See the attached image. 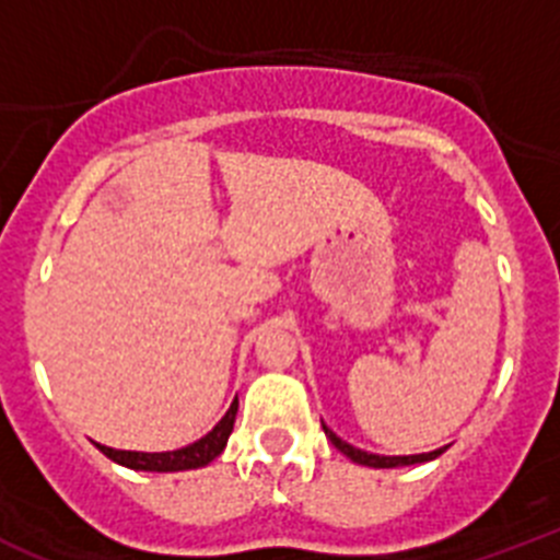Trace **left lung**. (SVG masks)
I'll list each match as a JSON object with an SVG mask.
<instances>
[{
	"mask_svg": "<svg viewBox=\"0 0 560 560\" xmlns=\"http://www.w3.org/2000/svg\"><path fill=\"white\" fill-rule=\"evenodd\" d=\"M323 429H325V434H328L330 443H334V446L339 448V452L345 454V457H350V459H353V463H359V465H368V468H400V465L429 463V459L440 457V454H443L448 448V446H443V448H434V452H429V454H400V457H387V454L361 452V448L350 446V443H345V440H341V438H336V434L330 432V429L325 427V423H323Z\"/></svg>",
	"mask_w": 560,
	"mask_h": 560,
	"instance_id": "1",
	"label": "left lung"
}]
</instances>
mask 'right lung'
<instances>
[{"label":"right lung","instance_id":"1","mask_svg":"<svg viewBox=\"0 0 560 560\" xmlns=\"http://www.w3.org/2000/svg\"><path fill=\"white\" fill-rule=\"evenodd\" d=\"M237 415V398L232 400V407L226 409L224 418L210 429L201 440L190 443L185 448H176V452H117V448H108L97 443L103 454L108 459H114L117 465H126L131 471H156V474H171V471H192V468H205L207 463L219 457L226 448V440H230L232 427H235Z\"/></svg>","mask_w":560,"mask_h":560}]
</instances>
